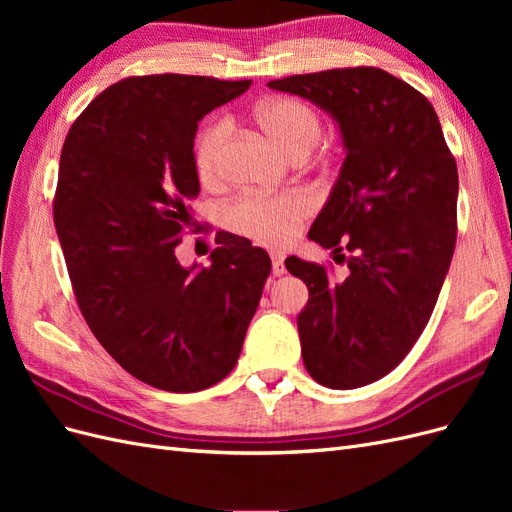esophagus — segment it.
<instances>
[{
    "instance_id": "esophagus-1",
    "label": "esophagus",
    "mask_w": 512,
    "mask_h": 512,
    "mask_svg": "<svg viewBox=\"0 0 512 512\" xmlns=\"http://www.w3.org/2000/svg\"><path fill=\"white\" fill-rule=\"evenodd\" d=\"M271 265H273V273L275 275H282L286 271V265H284V254L280 252H273L271 254Z\"/></svg>"
}]
</instances>
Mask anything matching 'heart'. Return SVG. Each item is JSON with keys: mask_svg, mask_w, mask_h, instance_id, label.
<instances>
[{"mask_svg": "<svg viewBox=\"0 0 512 512\" xmlns=\"http://www.w3.org/2000/svg\"><path fill=\"white\" fill-rule=\"evenodd\" d=\"M254 117L288 156L305 158L322 136V117L312 104L294 96H275L254 108ZM230 121L218 117L198 132L194 143L196 173L205 185L224 179ZM312 200L299 192L282 196H243L226 209L230 228L267 247H284L312 213Z\"/></svg>", "mask_w": 512, "mask_h": 512, "instance_id": "heart-1", "label": "heart"}]
</instances>
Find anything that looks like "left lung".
I'll use <instances>...</instances> for the list:
<instances>
[{
    "label": "left lung",
    "mask_w": 512,
    "mask_h": 512,
    "mask_svg": "<svg viewBox=\"0 0 512 512\" xmlns=\"http://www.w3.org/2000/svg\"><path fill=\"white\" fill-rule=\"evenodd\" d=\"M339 123L342 173L309 239L346 262L286 258L309 301L297 318L305 369L329 389H359L395 369L436 307L457 241V162L429 100L374 66L269 81ZM342 251H350L346 259Z\"/></svg>",
    "instance_id": "1"
}]
</instances>
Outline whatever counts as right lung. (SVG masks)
<instances>
[{
    "label": "right lung",
    "instance_id": "right-lung-1",
    "mask_svg": "<svg viewBox=\"0 0 512 512\" xmlns=\"http://www.w3.org/2000/svg\"><path fill=\"white\" fill-rule=\"evenodd\" d=\"M252 81L128 76L74 119L53 220L76 303L102 348L156 389L196 393L237 365L271 258L220 230L211 265L175 256L200 183L198 121Z\"/></svg>",
    "mask_w": 512,
    "mask_h": 512
}]
</instances>
